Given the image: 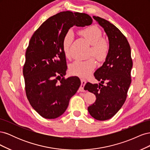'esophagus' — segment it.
Segmentation results:
<instances>
[{
  "instance_id": "esophagus-1",
  "label": "esophagus",
  "mask_w": 150,
  "mask_h": 150,
  "mask_svg": "<svg viewBox=\"0 0 150 150\" xmlns=\"http://www.w3.org/2000/svg\"><path fill=\"white\" fill-rule=\"evenodd\" d=\"M81 84L80 86L79 89L81 92H84V88L85 84H86V81L84 79H81Z\"/></svg>"
}]
</instances>
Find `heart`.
Returning a JSON list of instances; mask_svg holds the SVG:
<instances>
[{"label": "heart", "mask_w": 150, "mask_h": 150, "mask_svg": "<svg viewBox=\"0 0 150 150\" xmlns=\"http://www.w3.org/2000/svg\"><path fill=\"white\" fill-rule=\"evenodd\" d=\"M80 34L91 45L90 56H93L99 61H103L106 57L109 46L108 43L102 39V32L96 26H91L81 30ZM74 39L73 33L71 31L67 33L62 42L63 51L67 57H69L70 47ZM96 62L93 58L88 60H76L69 67L70 72L73 75L80 77H87L96 67Z\"/></svg>", "instance_id": "b5f03b06"}]
</instances>
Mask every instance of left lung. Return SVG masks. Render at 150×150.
I'll return each mask as SVG.
<instances>
[{
	"label": "left lung",
	"mask_w": 150,
	"mask_h": 150,
	"mask_svg": "<svg viewBox=\"0 0 150 150\" xmlns=\"http://www.w3.org/2000/svg\"><path fill=\"white\" fill-rule=\"evenodd\" d=\"M93 17L108 36L109 50L105 61L94 74L100 83H86L84 89L96 97V101L88 108L89 114L94 119L104 121L114 116L125 102L131 82L133 62L129 42L121 32L109 21ZM104 82L106 85L102 84Z\"/></svg>",
	"instance_id": "8db88e82"
}]
</instances>
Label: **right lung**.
<instances>
[{
	"label": "right lung",
	"mask_w": 150,
	"mask_h": 150,
	"mask_svg": "<svg viewBox=\"0 0 150 150\" xmlns=\"http://www.w3.org/2000/svg\"><path fill=\"white\" fill-rule=\"evenodd\" d=\"M92 22L86 13L61 12L43 22L32 36L23 68L25 92L32 107L44 118L61 116L81 85L76 76L57 81L67 68L63 39L74 25L85 27Z\"/></svg>",
	"instance_id": "1"
}]
</instances>
